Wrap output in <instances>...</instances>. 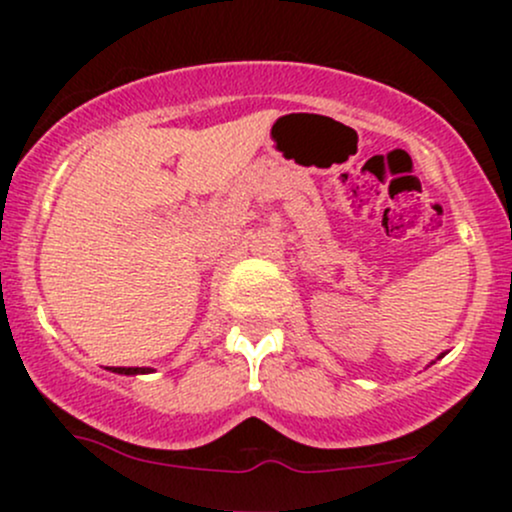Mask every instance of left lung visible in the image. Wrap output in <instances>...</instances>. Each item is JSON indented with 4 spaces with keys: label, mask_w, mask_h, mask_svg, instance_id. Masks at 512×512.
Here are the masks:
<instances>
[{
    "label": "left lung",
    "mask_w": 512,
    "mask_h": 512,
    "mask_svg": "<svg viewBox=\"0 0 512 512\" xmlns=\"http://www.w3.org/2000/svg\"><path fill=\"white\" fill-rule=\"evenodd\" d=\"M438 358H440V356H438Z\"/></svg>",
    "instance_id": "left-lung-1"
}]
</instances>
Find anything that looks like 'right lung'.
I'll use <instances>...</instances> for the list:
<instances>
[{"label": "right lung", "mask_w": 512, "mask_h": 512, "mask_svg": "<svg viewBox=\"0 0 512 512\" xmlns=\"http://www.w3.org/2000/svg\"><path fill=\"white\" fill-rule=\"evenodd\" d=\"M108 370H113V373H117V375H144V373H154V368H120V366H113V368H108Z\"/></svg>", "instance_id": "1"}]
</instances>
